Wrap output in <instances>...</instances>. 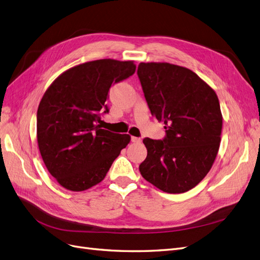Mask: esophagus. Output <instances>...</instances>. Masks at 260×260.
<instances>
[{
    "mask_svg": "<svg viewBox=\"0 0 260 260\" xmlns=\"http://www.w3.org/2000/svg\"><path fill=\"white\" fill-rule=\"evenodd\" d=\"M131 139H132V141H133V142H136V143L141 142V138H138V137H132Z\"/></svg>",
    "mask_w": 260,
    "mask_h": 260,
    "instance_id": "1",
    "label": "esophagus"
}]
</instances>
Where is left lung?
I'll use <instances>...</instances> for the list:
<instances>
[{
	"label": "left lung",
	"mask_w": 260,
	"mask_h": 260,
	"mask_svg": "<svg viewBox=\"0 0 260 260\" xmlns=\"http://www.w3.org/2000/svg\"><path fill=\"white\" fill-rule=\"evenodd\" d=\"M153 117L164 122L161 140L143 139L141 176L162 191L195 187L217 155L223 118L214 90L198 75L170 63H140L137 70Z\"/></svg>",
	"instance_id": "left-lung-1"
}]
</instances>
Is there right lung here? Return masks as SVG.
<instances>
[{"label":"right lung","mask_w":260,"mask_h":260,"mask_svg":"<svg viewBox=\"0 0 260 260\" xmlns=\"http://www.w3.org/2000/svg\"><path fill=\"white\" fill-rule=\"evenodd\" d=\"M136 71L133 61L96 60L61 74L37 110V142L50 175L64 188L81 191L104 180L128 145L126 134L102 128L110 86Z\"/></svg>","instance_id":"obj_1"}]
</instances>
